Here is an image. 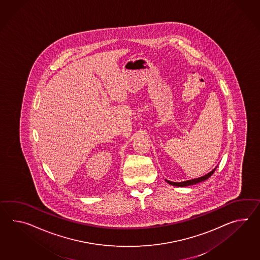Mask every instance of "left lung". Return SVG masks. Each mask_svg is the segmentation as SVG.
Here are the masks:
<instances>
[{"label":"left lung","instance_id":"obj_1","mask_svg":"<svg viewBox=\"0 0 260 260\" xmlns=\"http://www.w3.org/2000/svg\"><path fill=\"white\" fill-rule=\"evenodd\" d=\"M215 169H216V168H214V170H213L212 172H210L208 174H205L204 176H202V177H200V178H196V179L188 180V181L180 182V183H174V182H171V181H168V180H166V182H167L168 184L175 185V186H187V185H195V184L201 183L202 181H205V180H207L209 177H211V176L214 174Z\"/></svg>","mask_w":260,"mask_h":260}]
</instances>
